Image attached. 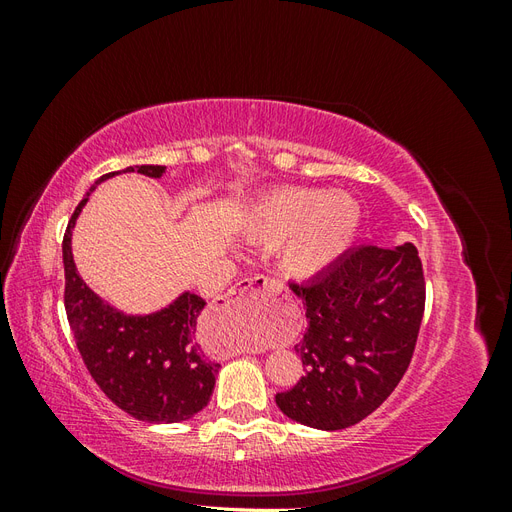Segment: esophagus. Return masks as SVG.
Returning <instances> with one entry per match:
<instances>
[{"label": "esophagus", "instance_id": "1", "mask_svg": "<svg viewBox=\"0 0 512 512\" xmlns=\"http://www.w3.org/2000/svg\"><path fill=\"white\" fill-rule=\"evenodd\" d=\"M284 290V284L275 277L269 275H254L247 277V280L239 282L230 292L222 294V297L215 301V314L224 316L228 320H241L252 312V307L265 297H280ZM243 352L241 348H228V354Z\"/></svg>", "mask_w": 512, "mask_h": 512}]
</instances>
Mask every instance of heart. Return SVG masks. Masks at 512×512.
<instances>
[{"mask_svg":"<svg viewBox=\"0 0 512 512\" xmlns=\"http://www.w3.org/2000/svg\"><path fill=\"white\" fill-rule=\"evenodd\" d=\"M359 205L346 194L322 190H282L262 205V235L284 239L297 230L286 252V265L297 275H314L344 250L359 226ZM241 346L254 344L243 339Z\"/></svg>","mask_w":512,"mask_h":512,"instance_id":"1","label":"heart"}]
</instances>
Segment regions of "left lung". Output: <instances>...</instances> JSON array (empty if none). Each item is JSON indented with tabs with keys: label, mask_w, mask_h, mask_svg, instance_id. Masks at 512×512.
Returning a JSON list of instances; mask_svg holds the SVG:
<instances>
[{
	"label": "left lung",
	"mask_w": 512,
	"mask_h": 512,
	"mask_svg": "<svg viewBox=\"0 0 512 512\" xmlns=\"http://www.w3.org/2000/svg\"><path fill=\"white\" fill-rule=\"evenodd\" d=\"M307 331L294 346L305 376L275 401L288 418L346 429L369 416L404 378L425 312V275L416 247L363 245L309 282H290Z\"/></svg>",
	"instance_id": "obj_1"
}]
</instances>
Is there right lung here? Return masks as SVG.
Returning a JSON list of instances; mask_svg holds the SVG:
<instances>
[{"mask_svg": "<svg viewBox=\"0 0 512 512\" xmlns=\"http://www.w3.org/2000/svg\"><path fill=\"white\" fill-rule=\"evenodd\" d=\"M162 177L164 166H128L117 173ZM117 173L102 175L96 185ZM87 192V196H89ZM87 196L68 222L64 252V305L83 363L102 393L123 412L147 423L188 421L203 410L213 393L220 365L207 361L194 342L196 320L205 301L192 292L158 314L123 316L89 290L72 260V228Z\"/></svg>", "mask_w": 512, "mask_h": 512, "instance_id": "add662e5", "label": "right lung"}]
</instances>
